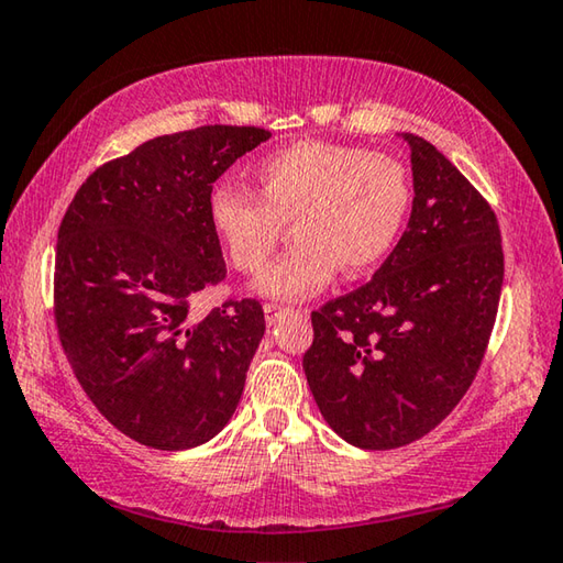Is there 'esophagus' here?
<instances>
[{"label":"esophagus","instance_id":"34e87169","mask_svg":"<svg viewBox=\"0 0 563 563\" xmlns=\"http://www.w3.org/2000/svg\"><path fill=\"white\" fill-rule=\"evenodd\" d=\"M283 310L285 308H280V305H275V302H265L263 305V312H265V320H268V324H273L275 320H278V317L283 314Z\"/></svg>","mask_w":563,"mask_h":563}]
</instances>
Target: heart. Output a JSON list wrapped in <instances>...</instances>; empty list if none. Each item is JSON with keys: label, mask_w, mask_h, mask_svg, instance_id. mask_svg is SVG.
<instances>
[{"label": "heart", "mask_w": 563, "mask_h": 563, "mask_svg": "<svg viewBox=\"0 0 563 563\" xmlns=\"http://www.w3.org/2000/svg\"><path fill=\"white\" fill-rule=\"evenodd\" d=\"M261 194L236 181L209 191L211 229L233 268L261 273L292 221L295 246L280 255L255 290L268 298H308L340 265L364 275L394 251L411 209L408 172L388 155L330 142H295L255 167Z\"/></svg>", "instance_id": "1"}]
</instances>
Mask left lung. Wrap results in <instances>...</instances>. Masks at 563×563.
Masks as SVG:
<instances>
[{"label":"left lung","mask_w":563,"mask_h":563,"mask_svg":"<svg viewBox=\"0 0 563 563\" xmlns=\"http://www.w3.org/2000/svg\"><path fill=\"white\" fill-rule=\"evenodd\" d=\"M411 147L413 207L374 278L312 312L302 356L317 408L364 451L418 441L453 411L483 364L505 278L489 203L431 142Z\"/></svg>","instance_id":"8db88e82"}]
</instances>
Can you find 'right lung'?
I'll return each instance as SVG.
<instances>
[{
    "label": "right lung",
    "mask_w": 563,
    "mask_h": 563,
    "mask_svg": "<svg viewBox=\"0 0 563 563\" xmlns=\"http://www.w3.org/2000/svg\"><path fill=\"white\" fill-rule=\"evenodd\" d=\"M271 137L203 125L142 142L90 175L58 229L54 314L78 384L108 421L157 451H187L231 421L265 332L258 300L207 314L227 278L209 191Z\"/></svg>",
    "instance_id": "obj_1"
}]
</instances>
